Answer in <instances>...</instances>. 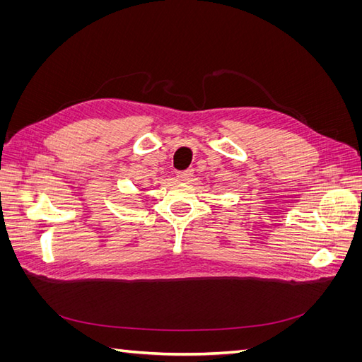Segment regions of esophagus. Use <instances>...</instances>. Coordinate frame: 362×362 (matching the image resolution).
Here are the masks:
<instances>
[{"instance_id":"esophagus-1","label":"esophagus","mask_w":362,"mask_h":362,"mask_svg":"<svg viewBox=\"0 0 362 362\" xmlns=\"http://www.w3.org/2000/svg\"><path fill=\"white\" fill-rule=\"evenodd\" d=\"M193 177V169H187V170H182L177 173V178L180 181H189Z\"/></svg>"}]
</instances>
